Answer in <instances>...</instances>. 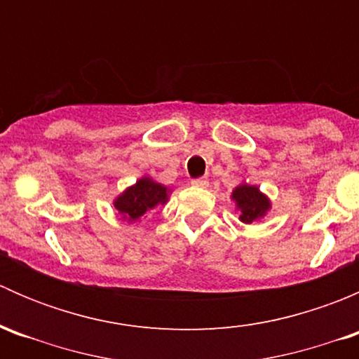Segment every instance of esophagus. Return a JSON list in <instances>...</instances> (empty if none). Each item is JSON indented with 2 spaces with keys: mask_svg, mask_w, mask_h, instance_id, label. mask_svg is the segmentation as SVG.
Returning a JSON list of instances; mask_svg holds the SVG:
<instances>
[{
  "mask_svg": "<svg viewBox=\"0 0 359 359\" xmlns=\"http://www.w3.org/2000/svg\"><path fill=\"white\" fill-rule=\"evenodd\" d=\"M193 186L206 187V186H208V179H206V177H200V179H194L193 180Z\"/></svg>",
  "mask_w": 359,
  "mask_h": 359,
  "instance_id": "obj_1",
  "label": "esophagus"
}]
</instances>
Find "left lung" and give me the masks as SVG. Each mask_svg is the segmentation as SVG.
Wrapping results in <instances>:
<instances>
[{
	"instance_id": "1",
	"label": "left lung",
	"mask_w": 359,
	"mask_h": 359,
	"mask_svg": "<svg viewBox=\"0 0 359 359\" xmlns=\"http://www.w3.org/2000/svg\"><path fill=\"white\" fill-rule=\"evenodd\" d=\"M231 198L236 201V208L240 210V220L245 224L257 222L271 208L269 198L260 193L259 187L250 186V184L238 186L231 194Z\"/></svg>"
}]
</instances>
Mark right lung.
Instances as JSON below:
<instances>
[{
    "label": "right lung",
    "mask_w": 359,
    "mask_h": 359,
    "mask_svg": "<svg viewBox=\"0 0 359 359\" xmlns=\"http://www.w3.org/2000/svg\"><path fill=\"white\" fill-rule=\"evenodd\" d=\"M168 187L163 184L154 182L151 177H142L116 198L114 208L121 213L123 219L135 222L158 205H165L168 201Z\"/></svg>",
    "instance_id": "obj_1"
}]
</instances>
